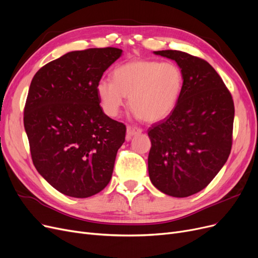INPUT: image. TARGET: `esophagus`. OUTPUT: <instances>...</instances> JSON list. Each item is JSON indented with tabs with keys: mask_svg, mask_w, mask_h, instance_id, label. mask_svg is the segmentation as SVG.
Masks as SVG:
<instances>
[{
	"mask_svg": "<svg viewBox=\"0 0 258 258\" xmlns=\"http://www.w3.org/2000/svg\"><path fill=\"white\" fill-rule=\"evenodd\" d=\"M142 132L141 128L137 127V126H132L128 125L127 126V131H126V140H131L133 136L137 135V134H140Z\"/></svg>",
	"mask_w": 258,
	"mask_h": 258,
	"instance_id": "1",
	"label": "esophagus"
}]
</instances>
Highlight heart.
Masks as SVG:
<instances>
[{
	"label": "heart",
	"mask_w": 258,
	"mask_h": 258,
	"mask_svg": "<svg viewBox=\"0 0 258 258\" xmlns=\"http://www.w3.org/2000/svg\"><path fill=\"white\" fill-rule=\"evenodd\" d=\"M113 80L102 78L97 93L104 113L116 117L125 104L138 118L157 122L169 116L180 97L183 74L172 61L134 60L115 67Z\"/></svg>",
	"instance_id": "b5f03b06"
}]
</instances>
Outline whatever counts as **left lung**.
I'll return each mask as SVG.
<instances>
[{"instance_id":"8db88e82","label":"left lung","mask_w":258,"mask_h":258,"mask_svg":"<svg viewBox=\"0 0 258 258\" xmlns=\"http://www.w3.org/2000/svg\"><path fill=\"white\" fill-rule=\"evenodd\" d=\"M155 53L177 62L183 85L172 113L149 128V175L162 193L187 197L204 189L228 160L234 102L206 60L180 50Z\"/></svg>"}]
</instances>
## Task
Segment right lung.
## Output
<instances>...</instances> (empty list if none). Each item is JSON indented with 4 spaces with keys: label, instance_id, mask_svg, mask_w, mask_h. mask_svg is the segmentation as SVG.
Wrapping results in <instances>:
<instances>
[{
    "label": "right lung",
    "instance_id": "add662e5",
    "mask_svg": "<svg viewBox=\"0 0 258 258\" xmlns=\"http://www.w3.org/2000/svg\"><path fill=\"white\" fill-rule=\"evenodd\" d=\"M121 52L115 47L67 52L31 80L24 107L31 159L64 195L93 196L111 178L126 126L103 113L97 83Z\"/></svg>",
    "mask_w": 258,
    "mask_h": 258
}]
</instances>
